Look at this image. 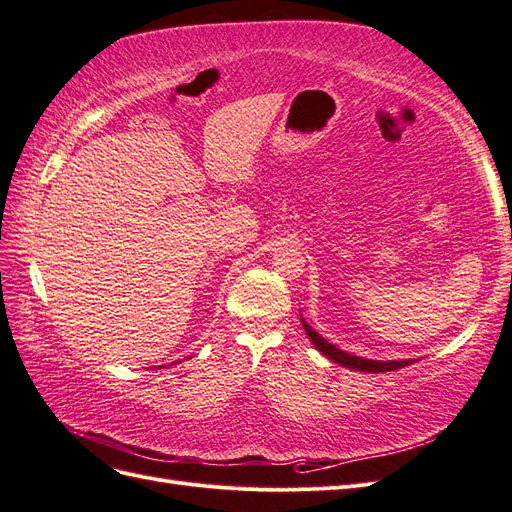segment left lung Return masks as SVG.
Wrapping results in <instances>:
<instances>
[{
    "label": "left lung",
    "mask_w": 512,
    "mask_h": 512,
    "mask_svg": "<svg viewBox=\"0 0 512 512\" xmlns=\"http://www.w3.org/2000/svg\"><path fill=\"white\" fill-rule=\"evenodd\" d=\"M301 322H303V329H305L307 337L312 339V344L316 346V350H320L324 356H327V359H331V361H335V363H339V365H344V367H348V369L369 371V374H378V371H393V369H399V367H406V365L414 363V361H410V359H404V361H374V359H363V356H356V354H350V352H346V350L335 348L333 344L327 342V339L320 337L312 327H309V324H307L303 318H301Z\"/></svg>",
    "instance_id": "8db88e82"
}]
</instances>
